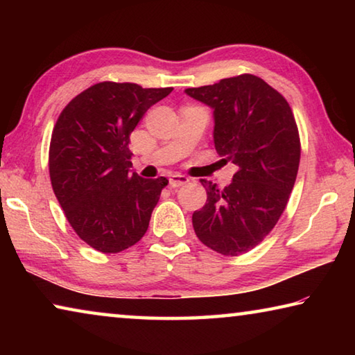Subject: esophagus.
Masks as SVG:
<instances>
[{
  "label": "esophagus",
  "instance_id": "34e87169",
  "mask_svg": "<svg viewBox=\"0 0 355 355\" xmlns=\"http://www.w3.org/2000/svg\"><path fill=\"white\" fill-rule=\"evenodd\" d=\"M189 182V178L182 173H171L169 175V184L172 188H178V186H183Z\"/></svg>",
  "mask_w": 355,
  "mask_h": 355
}]
</instances>
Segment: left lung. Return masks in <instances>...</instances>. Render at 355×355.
<instances>
[{"instance_id":"8db88e82","label":"left lung","mask_w":355,"mask_h":355,"mask_svg":"<svg viewBox=\"0 0 355 355\" xmlns=\"http://www.w3.org/2000/svg\"><path fill=\"white\" fill-rule=\"evenodd\" d=\"M184 92L213 107L219 163L236 169L224 189L200 180L207 202L192 214L194 232L218 254H245L269 235L290 199L300 161L296 120L284 95L250 73Z\"/></svg>"}]
</instances>
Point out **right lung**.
<instances>
[{
    "label": "right lung",
    "mask_w": 355,
    "mask_h": 355,
    "mask_svg": "<svg viewBox=\"0 0 355 355\" xmlns=\"http://www.w3.org/2000/svg\"><path fill=\"white\" fill-rule=\"evenodd\" d=\"M172 91L103 81L59 114L48 153L51 186L71 228L95 250L117 254L146 235L169 180L130 171V135L148 107Z\"/></svg>",
    "instance_id": "obj_1"
}]
</instances>
